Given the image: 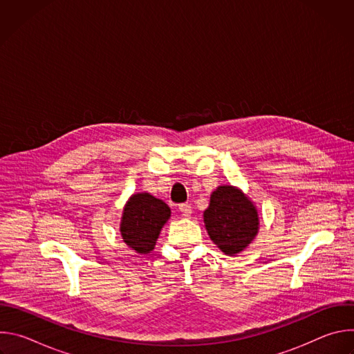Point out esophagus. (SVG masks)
<instances>
[{
    "label": "esophagus",
    "instance_id": "esophagus-1",
    "mask_svg": "<svg viewBox=\"0 0 354 354\" xmlns=\"http://www.w3.org/2000/svg\"><path fill=\"white\" fill-rule=\"evenodd\" d=\"M179 213H180L183 217H189V216L192 214V206L187 205V203L179 205Z\"/></svg>",
    "mask_w": 354,
    "mask_h": 354
}]
</instances>
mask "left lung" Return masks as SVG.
Returning <instances> with one entry per match:
<instances>
[{
  "instance_id": "8db88e82",
  "label": "left lung",
  "mask_w": 354,
  "mask_h": 354,
  "mask_svg": "<svg viewBox=\"0 0 354 354\" xmlns=\"http://www.w3.org/2000/svg\"><path fill=\"white\" fill-rule=\"evenodd\" d=\"M203 220L210 239L230 257L243 250L259 231V214L254 201L231 185L218 186L212 193Z\"/></svg>"
}]
</instances>
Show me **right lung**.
Returning <instances> with one entry per match:
<instances>
[{"label": "right lung", "mask_w": 354, "mask_h": 354, "mask_svg": "<svg viewBox=\"0 0 354 354\" xmlns=\"http://www.w3.org/2000/svg\"><path fill=\"white\" fill-rule=\"evenodd\" d=\"M169 217L171 209L162 200L149 193H136L123 209L122 238L137 254H149Z\"/></svg>", "instance_id": "1"}]
</instances>
